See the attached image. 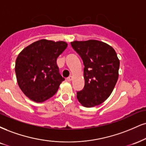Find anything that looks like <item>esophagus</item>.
<instances>
[{
  "label": "esophagus",
  "mask_w": 146,
  "mask_h": 146,
  "mask_svg": "<svg viewBox=\"0 0 146 146\" xmlns=\"http://www.w3.org/2000/svg\"><path fill=\"white\" fill-rule=\"evenodd\" d=\"M66 80H67L68 82H71V81L72 80V76H69V77H68V78H66Z\"/></svg>",
  "instance_id": "obj_1"
}]
</instances>
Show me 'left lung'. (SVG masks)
<instances>
[{"label": "left lung", "instance_id": "left-lung-1", "mask_svg": "<svg viewBox=\"0 0 146 146\" xmlns=\"http://www.w3.org/2000/svg\"><path fill=\"white\" fill-rule=\"evenodd\" d=\"M71 44L84 65L85 85L77 92L79 102L86 108L101 104L111 94L118 79L120 60L115 50L97 40L75 41Z\"/></svg>", "mask_w": 146, "mask_h": 146}]
</instances>
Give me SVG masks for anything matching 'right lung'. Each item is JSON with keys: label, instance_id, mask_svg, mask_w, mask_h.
<instances>
[{"label": "right lung", "instance_id": "right-lung-1", "mask_svg": "<svg viewBox=\"0 0 146 146\" xmlns=\"http://www.w3.org/2000/svg\"><path fill=\"white\" fill-rule=\"evenodd\" d=\"M66 47L64 41L41 39L19 54L15 67L17 84L30 99L41 103L57 92L64 78L60 74L56 60Z\"/></svg>", "mask_w": 146, "mask_h": 146}]
</instances>
